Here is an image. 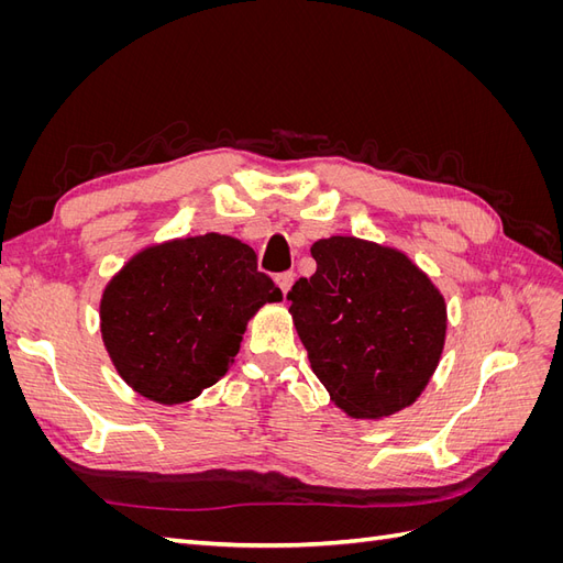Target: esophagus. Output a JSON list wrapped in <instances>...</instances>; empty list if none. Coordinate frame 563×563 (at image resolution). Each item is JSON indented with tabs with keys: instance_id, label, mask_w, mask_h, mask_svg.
I'll list each match as a JSON object with an SVG mask.
<instances>
[{
	"instance_id": "34e87169",
	"label": "esophagus",
	"mask_w": 563,
	"mask_h": 563,
	"mask_svg": "<svg viewBox=\"0 0 563 563\" xmlns=\"http://www.w3.org/2000/svg\"><path fill=\"white\" fill-rule=\"evenodd\" d=\"M275 282H277V286L282 288V294L286 296V294H288V288L294 286V272H282V275H277V277H275Z\"/></svg>"
}]
</instances>
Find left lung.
<instances>
[{
    "label": "left lung",
    "mask_w": 563,
    "mask_h": 563,
    "mask_svg": "<svg viewBox=\"0 0 563 563\" xmlns=\"http://www.w3.org/2000/svg\"><path fill=\"white\" fill-rule=\"evenodd\" d=\"M310 253L317 272L286 300L314 376L350 418L399 413L422 395L444 352V296L395 246L335 234Z\"/></svg>",
    "instance_id": "1"
}]
</instances>
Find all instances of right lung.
Returning <instances> with one entry per match:
<instances>
[{"label":"right lung","instance_id":"1","mask_svg":"<svg viewBox=\"0 0 563 563\" xmlns=\"http://www.w3.org/2000/svg\"><path fill=\"white\" fill-rule=\"evenodd\" d=\"M282 291L228 234L139 251L106 284L100 333L122 380L164 406L197 399L234 364L249 319Z\"/></svg>","mask_w":563,"mask_h":563}]
</instances>
